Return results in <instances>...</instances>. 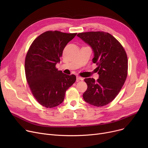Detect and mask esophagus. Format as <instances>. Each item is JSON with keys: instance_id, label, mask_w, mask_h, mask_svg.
<instances>
[{"instance_id": "esophagus-1", "label": "esophagus", "mask_w": 148, "mask_h": 148, "mask_svg": "<svg viewBox=\"0 0 148 148\" xmlns=\"http://www.w3.org/2000/svg\"><path fill=\"white\" fill-rule=\"evenodd\" d=\"M77 82H79L80 80H83V79L82 78V77H79V76H77Z\"/></svg>"}]
</instances>
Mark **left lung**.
<instances>
[{"label": "left lung", "mask_w": 148, "mask_h": 148, "mask_svg": "<svg viewBox=\"0 0 148 148\" xmlns=\"http://www.w3.org/2000/svg\"><path fill=\"white\" fill-rule=\"evenodd\" d=\"M77 36L92 48L93 62L97 65L99 79H85L88 85L83 97L85 101L97 107L111 103L125 83L128 59L122 45L110 34L104 32L80 33Z\"/></svg>", "instance_id": "8db88e82"}]
</instances>
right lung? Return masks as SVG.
Returning <instances> with one entry per match:
<instances>
[{"label":"right lung","mask_w":148,"mask_h":148,"mask_svg":"<svg viewBox=\"0 0 148 148\" xmlns=\"http://www.w3.org/2000/svg\"><path fill=\"white\" fill-rule=\"evenodd\" d=\"M76 35L47 31L35 39L27 53L26 80L34 97L44 107L60 104L66 90L76 80L75 75L65 74L56 68L65 46Z\"/></svg>","instance_id":"add662e5"}]
</instances>
